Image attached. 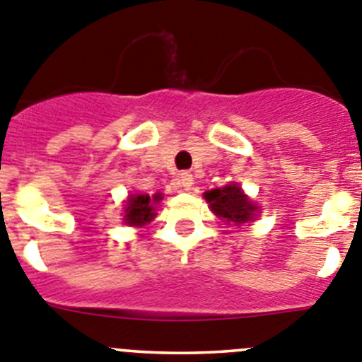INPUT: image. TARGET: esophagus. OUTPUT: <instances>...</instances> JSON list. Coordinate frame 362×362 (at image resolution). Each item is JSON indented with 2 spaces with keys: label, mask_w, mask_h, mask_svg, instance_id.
I'll use <instances>...</instances> for the list:
<instances>
[{
  "label": "esophagus",
  "mask_w": 362,
  "mask_h": 362,
  "mask_svg": "<svg viewBox=\"0 0 362 362\" xmlns=\"http://www.w3.org/2000/svg\"><path fill=\"white\" fill-rule=\"evenodd\" d=\"M180 185L185 189V191H189V189L192 187V175L191 173H182Z\"/></svg>",
  "instance_id": "34e87169"
}]
</instances>
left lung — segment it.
<instances>
[{
    "mask_svg": "<svg viewBox=\"0 0 362 362\" xmlns=\"http://www.w3.org/2000/svg\"><path fill=\"white\" fill-rule=\"evenodd\" d=\"M204 197L211 211L218 218L225 219L228 223H234L238 227L239 225H245V223H252L255 219L257 205L246 197L243 189L235 182L225 185V187L207 191Z\"/></svg>",
    "mask_w": 362,
    "mask_h": 362,
    "instance_id": "8db88e82",
    "label": "left lung"
}]
</instances>
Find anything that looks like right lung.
<instances>
[{
	"mask_svg": "<svg viewBox=\"0 0 362 362\" xmlns=\"http://www.w3.org/2000/svg\"><path fill=\"white\" fill-rule=\"evenodd\" d=\"M162 200L160 194H130L124 205V223L128 227H143L155 218V204Z\"/></svg>",
	"mask_w": 362,
	"mask_h": 362,
	"instance_id": "obj_1",
	"label": "right lung"
}]
</instances>
